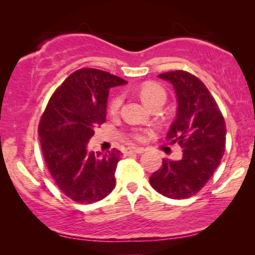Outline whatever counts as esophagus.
<instances>
[{"label": "esophagus", "instance_id": "obj_1", "mask_svg": "<svg viewBox=\"0 0 255 255\" xmlns=\"http://www.w3.org/2000/svg\"><path fill=\"white\" fill-rule=\"evenodd\" d=\"M145 151V148L142 147H130L128 148V153H142Z\"/></svg>", "mask_w": 255, "mask_h": 255}]
</instances>
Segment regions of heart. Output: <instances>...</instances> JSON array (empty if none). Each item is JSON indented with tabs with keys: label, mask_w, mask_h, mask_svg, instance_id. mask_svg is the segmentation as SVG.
<instances>
[{
	"label": "heart",
	"mask_w": 255,
	"mask_h": 255,
	"mask_svg": "<svg viewBox=\"0 0 255 255\" xmlns=\"http://www.w3.org/2000/svg\"><path fill=\"white\" fill-rule=\"evenodd\" d=\"M139 97L142 99V102L147 105V107H154V105H163L166 99V92L164 87L160 86L159 84L152 83V81H147L140 85L136 90ZM122 98L121 95H115L113 98L110 99L109 105H108V113L111 116H116L120 113L121 109ZM131 139H134L135 141H144L146 139V131L142 130H135L131 133Z\"/></svg>",
	"instance_id": "1"
}]
</instances>
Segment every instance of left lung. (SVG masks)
Listing matches in <instances>:
<instances>
[{"instance_id":"obj_1","label":"left lung","mask_w":255,"mask_h":255,"mask_svg":"<svg viewBox=\"0 0 255 255\" xmlns=\"http://www.w3.org/2000/svg\"><path fill=\"white\" fill-rule=\"evenodd\" d=\"M176 92L177 113L166 141L182 147L180 160L163 159L150 177L152 188L171 199H186L200 191L218 168L225 151V121L217 102L200 79L184 71L158 75Z\"/></svg>"}]
</instances>
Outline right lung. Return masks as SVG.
<instances>
[{
    "label": "right lung",
    "mask_w": 255,
    "mask_h": 255,
    "mask_svg": "<svg viewBox=\"0 0 255 255\" xmlns=\"http://www.w3.org/2000/svg\"><path fill=\"white\" fill-rule=\"evenodd\" d=\"M127 81L95 68L72 73L52 93L38 134L51 177L63 194L79 204L102 200L115 188L119 150L87 151L95 128L107 120L109 89Z\"/></svg>",
    "instance_id": "right-lung-1"
}]
</instances>
